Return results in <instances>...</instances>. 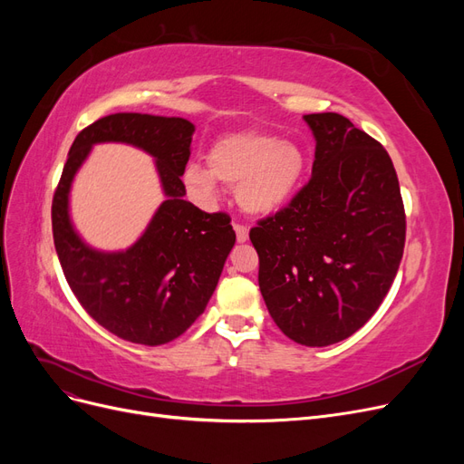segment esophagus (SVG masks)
<instances>
[{"label": "esophagus", "mask_w": 464, "mask_h": 464, "mask_svg": "<svg viewBox=\"0 0 464 464\" xmlns=\"http://www.w3.org/2000/svg\"><path fill=\"white\" fill-rule=\"evenodd\" d=\"M234 230H236L237 242H240V244L247 242V237H249V228L247 227H244V224H240V222H234Z\"/></svg>", "instance_id": "1"}]
</instances>
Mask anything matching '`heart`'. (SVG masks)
<instances>
[{
	"label": "heart",
	"instance_id": "heart-1",
	"mask_svg": "<svg viewBox=\"0 0 464 464\" xmlns=\"http://www.w3.org/2000/svg\"><path fill=\"white\" fill-rule=\"evenodd\" d=\"M208 170L189 166L186 186L205 198L217 193V181L236 188V199L249 215H273L300 188L307 170L305 150L292 139L246 131L228 135L210 147Z\"/></svg>",
	"mask_w": 464,
	"mask_h": 464
}]
</instances>
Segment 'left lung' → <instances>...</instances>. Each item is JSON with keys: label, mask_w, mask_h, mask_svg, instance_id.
Listing matches in <instances>:
<instances>
[{"label": "left lung", "mask_w": 464, "mask_h": 464, "mask_svg": "<svg viewBox=\"0 0 464 464\" xmlns=\"http://www.w3.org/2000/svg\"><path fill=\"white\" fill-rule=\"evenodd\" d=\"M312 178L249 230L273 321L304 346L348 339L382 305L402 259L406 217L387 150L348 118L304 116Z\"/></svg>", "instance_id": "1"}]
</instances>
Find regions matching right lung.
I'll use <instances>...</instances> for the list:
<instances>
[{
    "label": "right lung",
    "instance_id": "1",
    "mask_svg": "<svg viewBox=\"0 0 464 464\" xmlns=\"http://www.w3.org/2000/svg\"><path fill=\"white\" fill-rule=\"evenodd\" d=\"M195 125L184 118L111 114L82 130L69 149L52 201L53 244L69 288L85 312L123 341L159 346L186 333L213 296L236 242L230 217L186 201L181 176ZM96 142H128L158 164L167 201L125 252H98L68 218V191Z\"/></svg>",
    "mask_w": 464,
    "mask_h": 464
}]
</instances>
